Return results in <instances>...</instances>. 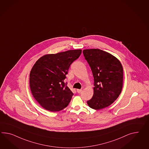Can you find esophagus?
<instances>
[{
	"mask_svg": "<svg viewBox=\"0 0 149 149\" xmlns=\"http://www.w3.org/2000/svg\"><path fill=\"white\" fill-rule=\"evenodd\" d=\"M77 91L78 93H80L82 91V90H80V89H77Z\"/></svg>",
	"mask_w": 149,
	"mask_h": 149,
	"instance_id": "obj_1",
	"label": "esophagus"
}]
</instances>
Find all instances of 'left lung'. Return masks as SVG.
I'll return each instance as SVG.
<instances>
[{"label": "left lung", "instance_id": "1", "mask_svg": "<svg viewBox=\"0 0 149 149\" xmlns=\"http://www.w3.org/2000/svg\"><path fill=\"white\" fill-rule=\"evenodd\" d=\"M83 52L94 77L93 95L87 103L92 109L100 110L111 105L122 92V65L114 56L103 50L85 49Z\"/></svg>", "mask_w": 149, "mask_h": 149}]
</instances>
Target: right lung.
Here are the masks:
<instances>
[{"label": "right lung", "mask_w": 149, "mask_h": 149, "mask_svg": "<svg viewBox=\"0 0 149 149\" xmlns=\"http://www.w3.org/2000/svg\"><path fill=\"white\" fill-rule=\"evenodd\" d=\"M81 54L71 50L47 54L35 63L30 74V87L34 99L46 110L57 112L69 105L72 92L65 84L70 65Z\"/></svg>", "instance_id": "1"}]
</instances>
